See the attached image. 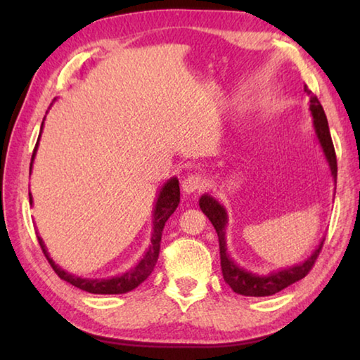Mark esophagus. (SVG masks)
<instances>
[{"label":"esophagus","instance_id":"esophagus-1","mask_svg":"<svg viewBox=\"0 0 360 360\" xmlns=\"http://www.w3.org/2000/svg\"><path fill=\"white\" fill-rule=\"evenodd\" d=\"M205 187V179L202 176H197V174H191L187 176V178L182 181V191L186 193H195L197 191H202Z\"/></svg>","mask_w":360,"mask_h":360}]
</instances>
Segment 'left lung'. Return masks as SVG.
Returning <instances> with one entry per match:
<instances>
[{
  "mask_svg": "<svg viewBox=\"0 0 360 360\" xmlns=\"http://www.w3.org/2000/svg\"><path fill=\"white\" fill-rule=\"evenodd\" d=\"M304 94L308 95L311 94L307 85H304ZM309 112H311V117H313V129L316 133V138H318L322 154L326 157L328 168H330L333 182L335 186H337V155H335V149H333L330 130H328V122L326 117V112L316 96H311V100H309ZM198 205H200V210L205 212V216L210 219L212 225H214L216 233L219 236V251H221V268H222L224 281L230 285L231 290L240 295H246V297L273 295L276 294V292L285 289L288 285L300 281V279L307 276L309 270L313 268L314 262L318 259V255L322 249V245H324V240H322L318 245V248L313 251V254L309 255L308 259L300 262V264L292 265L288 268H281V270H276V271H270L268 275H257V273H252L246 270V268L240 266L229 255L227 241H225V229H227V224H229V216L224 206L210 193H203L198 200Z\"/></svg>",
  "mask_w": 360,
  "mask_h": 360,
  "instance_id": "8db88e82",
  "label": "left lung"
}]
</instances>
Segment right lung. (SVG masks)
I'll return each instance as SVG.
<instances>
[{
	"mask_svg": "<svg viewBox=\"0 0 360 360\" xmlns=\"http://www.w3.org/2000/svg\"><path fill=\"white\" fill-rule=\"evenodd\" d=\"M42 127H44V120H42V124H41L38 141H36V146H34L32 163H30V172H32V167H33V162L36 157V150H38V146H39ZM28 195H30V205H33L32 193H28ZM179 195H181V192H179L178 178L168 179L165 184L162 186L160 192H158V195H157L154 211H152V236H150V245L148 248V251L144 252L143 259L139 260L135 266L130 268L129 271L122 273L120 276H112L108 279H90V278L76 276V275H72V273H68L66 270H63L62 266L56 264V262L51 259L44 241H42V238L38 233H36L38 235L39 246L42 249V252H44L46 259L49 260V264H51V266L53 268V271H56L57 275L63 279V281L70 283L71 285H75V288L85 290V292H90V294H125V292H130L135 288H138V285L150 275L152 270H154L157 259H158V252H160V241H162L163 227H165V222L168 221V217L173 214L176 208H178L179 198H181Z\"/></svg>",
	"mask_w": 360,
	"mask_h": 360,
	"instance_id": "obj_1",
	"label": "right lung"
}]
</instances>
